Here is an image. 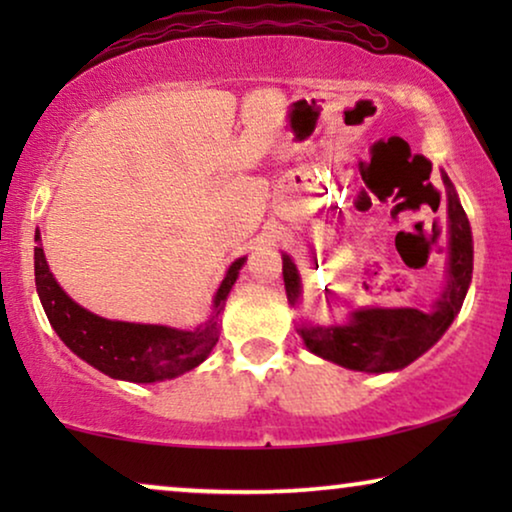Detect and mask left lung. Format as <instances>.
Listing matches in <instances>:
<instances>
[{
  "label": "left lung",
  "mask_w": 512,
  "mask_h": 512,
  "mask_svg": "<svg viewBox=\"0 0 512 512\" xmlns=\"http://www.w3.org/2000/svg\"><path fill=\"white\" fill-rule=\"evenodd\" d=\"M443 184L450 219V279L436 307L431 312H419L415 307H366L352 312L345 326L300 324L298 333L312 354L361 373H389L419 359L450 328L471 284L473 237L468 216L445 172ZM282 261L286 298L296 305L300 298L298 270L286 254Z\"/></svg>",
  "instance_id": "8db88e82"
}]
</instances>
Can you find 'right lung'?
Segmentation results:
<instances>
[{"label": "right lung", "mask_w": 512, "mask_h": 512, "mask_svg": "<svg viewBox=\"0 0 512 512\" xmlns=\"http://www.w3.org/2000/svg\"><path fill=\"white\" fill-rule=\"evenodd\" d=\"M34 242H41L39 230ZM244 261L247 258H237L230 265L214 296V314L195 331L111 321L88 312L86 307L76 305L55 282L41 244L34 247V279L48 321L76 356L114 380L146 384L172 380L207 359L219 342V314Z\"/></svg>", "instance_id": "obj_1"}]
</instances>
